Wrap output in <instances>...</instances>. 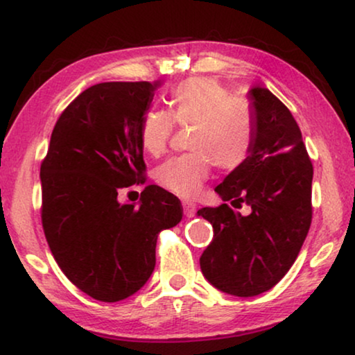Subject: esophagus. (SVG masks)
<instances>
[{
    "instance_id": "1",
    "label": "esophagus",
    "mask_w": 355,
    "mask_h": 355,
    "mask_svg": "<svg viewBox=\"0 0 355 355\" xmlns=\"http://www.w3.org/2000/svg\"><path fill=\"white\" fill-rule=\"evenodd\" d=\"M182 208H184V215L187 218H192L196 215V203L193 202H182Z\"/></svg>"
}]
</instances>
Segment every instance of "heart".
Wrapping results in <instances>:
<instances>
[{
	"instance_id": "heart-1",
	"label": "heart",
	"mask_w": 355,
	"mask_h": 355,
	"mask_svg": "<svg viewBox=\"0 0 355 355\" xmlns=\"http://www.w3.org/2000/svg\"><path fill=\"white\" fill-rule=\"evenodd\" d=\"M169 113L148 110L140 121L139 137L145 152L163 153L174 123L192 128V153L171 158L157 169V181L179 197H196L215 163L221 171H234L250 158L257 139V118L249 101L232 96L225 85L208 77H192L174 87Z\"/></svg>"
}]
</instances>
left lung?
Returning <instances> with one entry per match:
<instances>
[{"label": "left lung", "mask_w": 355, "mask_h": 355, "mask_svg": "<svg viewBox=\"0 0 355 355\" xmlns=\"http://www.w3.org/2000/svg\"><path fill=\"white\" fill-rule=\"evenodd\" d=\"M257 118L250 158L231 171L215 192L220 207L197 211L213 226L200 268L210 284L252 297L278 284L297 259L312 223L313 166L291 111L261 85L249 90ZM230 202L252 208L247 217Z\"/></svg>", "instance_id": "8db88e82"}]
</instances>
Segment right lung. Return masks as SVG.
Segmentation results:
<instances>
[{"label":"right lung","instance_id":"add662e5","mask_svg":"<svg viewBox=\"0 0 355 355\" xmlns=\"http://www.w3.org/2000/svg\"><path fill=\"white\" fill-rule=\"evenodd\" d=\"M162 82H103L62 111L40 166L42 223L62 273L82 293L118 302L155 268L159 231L182 220L178 197L147 186L135 203L118 192L145 182L140 121Z\"/></svg>","mask_w":355,"mask_h":355}]
</instances>
